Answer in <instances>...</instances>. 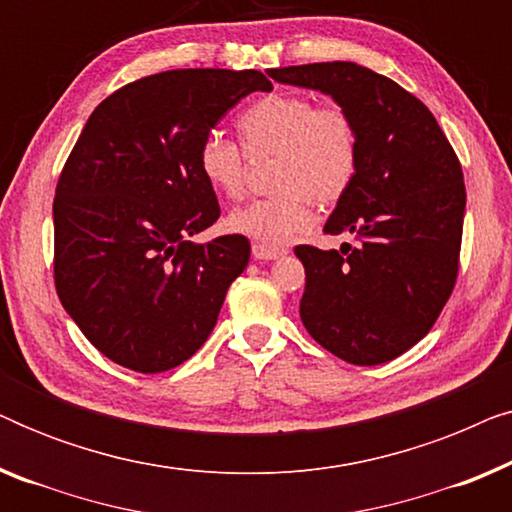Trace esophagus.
I'll use <instances>...</instances> for the list:
<instances>
[{"instance_id": "34e87169", "label": "esophagus", "mask_w": 512, "mask_h": 512, "mask_svg": "<svg viewBox=\"0 0 512 512\" xmlns=\"http://www.w3.org/2000/svg\"><path fill=\"white\" fill-rule=\"evenodd\" d=\"M251 254H254L256 261H277V258H282L289 254L284 247H270V244H261L256 242L254 247H251Z\"/></svg>"}]
</instances>
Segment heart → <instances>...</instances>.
<instances>
[{
    "instance_id": "1",
    "label": "heart",
    "mask_w": 512,
    "mask_h": 512,
    "mask_svg": "<svg viewBox=\"0 0 512 512\" xmlns=\"http://www.w3.org/2000/svg\"><path fill=\"white\" fill-rule=\"evenodd\" d=\"M249 156L277 153L275 195L249 200L228 216V228L263 244H284L312 223L310 200L333 205L359 170V130L347 111L317 107L310 97L272 93L237 118ZM198 170L212 191L237 198L244 156L233 142L209 135L198 149Z\"/></svg>"
}]
</instances>
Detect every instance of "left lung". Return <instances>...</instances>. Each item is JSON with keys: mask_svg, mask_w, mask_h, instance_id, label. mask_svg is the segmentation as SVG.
I'll return each mask as SVG.
<instances>
[{"mask_svg": "<svg viewBox=\"0 0 512 512\" xmlns=\"http://www.w3.org/2000/svg\"><path fill=\"white\" fill-rule=\"evenodd\" d=\"M268 76L328 95L359 130V170L324 226L356 244L296 247L305 265L300 319L342 361L396 359L431 331L457 279L466 212L459 160L431 111L373 69L314 62Z\"/></svg>", "mask_w": 512, "mask_h": 512, "instance_id": "left-lung-1", "label": "left lung"}]
</instances>
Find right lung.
<instances>
[{"label":"right lung","instance_id":"add662e5","mask_svg":"<svg viewBox=\"0 0 512 512\" xmlns=\"http://www.w3.org/2000/svg\"><path fill=\"white\" fill-rule=\"evenodd\" d=\"M256 69H172L109 95L83 125L53 202L55 289L81 333L118 366L163 373L198 352L249 240L191 237L221 216L198 149Z\"/></svg>","mask_w":512,"mask_h":512}]
</instances>
